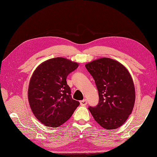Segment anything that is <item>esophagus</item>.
Listing matches in <instances>:
<instances>
[{"mask_svg": "<svg viewBox=\"0 0 157 157\" xmlns=\"http://www.w3.org/2000/svg\"><path fill=\"white\" fill-rule=\"evenodd\" d=\"M80 105H82V106H84V105H86L87 104V101L86 100H81L80 101Z\"/></svg>", "mask_w": 157, "mask_h": 157, "instance_id": "obj_1", "label": "esophagus"}]
</instances>
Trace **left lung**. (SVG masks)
<instances>
[{"instance_id":"obj_1","label":"left lung","mask_w":157,"mask_h":157,"mask_svg":"<svg viewBox=\"0 0 157 157\" xmlns=\"http://www.w3.org/2000/svg\"><path fill=\"white\" fill-rule=\"evenodd\" d=\"M94 78L99 103L89 107L95 121L105 129L120 128L133 111L135 90L132 77L126 67L114 59L102 57L85 65Z\"/></svg>"}]
</instances>
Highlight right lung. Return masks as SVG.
I'll use <instances>...</instances> for the list:
<instances>
[{
  "label": "right lung",
  "mask_w": 157,
  "mask_h": 157,
  "mask_svg": "<svg viewBox=\"0 0 157 157\" xmlns=\"http://www.w3.org/2000/svg\"><path fill=\"white\" fill-rule=\"evenodd\" d=\"M78 67L68 59H48L38 66L29 80L28 98L33 115L45 126L57 128L73 115L80 103L71 96L67 77Z\"/></svg>",
  "instance_id": "1"
}]
</instances>
